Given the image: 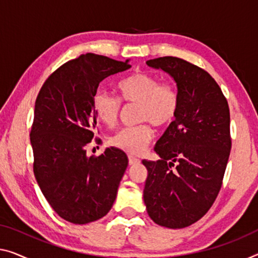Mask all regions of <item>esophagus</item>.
Returning <instances> with one entry per match:
<instances>
[{
  "label": "esophagus",
  "instance_id": "esophagus-1",
  "mask_svg": "<svg viewBox=\"0 0 258 258\" xmlns=\"http://www.w3.org/2000/svg\"><path fill=\"white\" fill-rule=\"evenodd\" d=\"M139 162H140V160L137 159V157L128 156V163H130V166H134V164H138Z\"/></svg>",
  "mask_w": 258,
  "mask_h": 258
}]
</instances>
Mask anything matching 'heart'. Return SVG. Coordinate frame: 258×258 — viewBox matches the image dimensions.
I'll return each instance as SVG.
<instances>
[{
  "label": "heart",
  "instance_id": "1",
  "mask_svg": "<svg viewBox=\"0 0 258 258\" xmlns=\"http://www.w3.org/2000/svg\"><path fill=\"white\" fill-rule=\"evenodd\" d=\"M121 98L130 104H139L140 121L153 125L167 126L178 112L179 98L172 84L161 83L152 74L138 72L122 79L118 83ZM96 116L107 127H113L120 117L122 104L120 98L106 90L96 91L92 98ZM154 138V131L148 124L136 127H125L114 133L110 144L128 154H140Z\"/></svg>",
  "mask_w": 258,
  "mask_h": 258
}]
</instances>
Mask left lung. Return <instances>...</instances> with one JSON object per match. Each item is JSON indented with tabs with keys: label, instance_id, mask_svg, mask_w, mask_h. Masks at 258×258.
<instances>
[{
	"label": "left lung",
	"instance_id": "obj_1",
	"mask_svg": "<svg viewBox=\"0 0 258 258\" xmlns=\"http://www.w3.org/2000/svg\"><path fill=\"white\" fill-rule=\"evenodd\" d=\"M177 86L178 112L154 151L142 160L148 175L146 210L155 224L187 227L206 214L220 191L232 147L227 99L209 73L175 56L148 60Z\"/></svg>",
	"mask_w": 258,
	"mask_h": 258
}]
</instances>
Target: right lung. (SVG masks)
Wrapping results in <instances>:
<instances>
[{
	"instance_id": "obj_1",
	"label": "right lung",
	"mask_w": 258,
	"mask_h": 258,
	"mask_svg": "<svg viewBox=\"0 0 258 258\" xmlns=\"http://www.w3.org/2000/svg\"><path fill=\"white\" fill-rule=\"evenodd\" d=\"M128 61L82 54L48 76L37 96L30 133L33 172L52 209L73 224L106 215L127 168L120 149L109 147L94 157L86 147L97 124L92 98L99 83L131 68Z\"/></svg>"
}]
</instances>
